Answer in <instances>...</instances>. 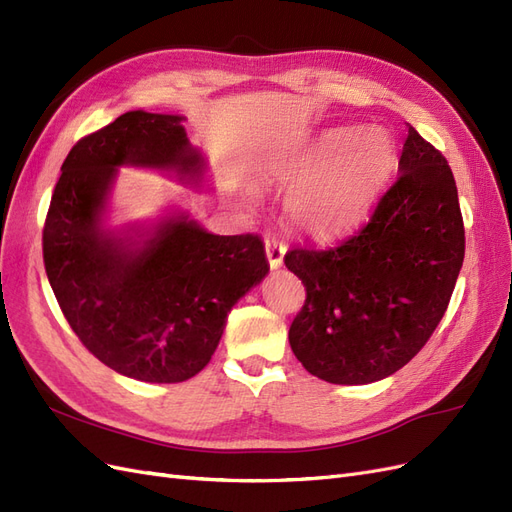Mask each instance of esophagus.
Masks as SVG:
<instances>
[{
    "label": "esophagus",
    "instance_id": "1",
    "mask_svg": "<svg viewBox=\"0 0 512 512\" xmlns=\"http://www.w3.org/2000/svg\"><path fill=\"white\" fill-rule=\"evenodd\" d=\"M266 257H268V264H270V268L272 270H276V268H281L283 266V257H285V253H287V246L276 238V236H266Z\"/></svg>",
    "mask_w": 512,
    "mask_h": 512
}]
</instances>
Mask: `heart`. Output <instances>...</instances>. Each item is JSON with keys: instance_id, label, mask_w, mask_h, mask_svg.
I'll list each match as a JSON object with an SVG mask.
<instances>
[{"instance_id": "b5f03b06", "label": "heart", "mask_w": 512, "mask_h": 512, "mask_svg": "<svg viewBox=\"0 0 512 512\" xmlns=\"http://www.w3.org/2000/svg\"><path fill=\"white\" fill-rule=\"evenodd\" d=\"M394 165V143L382 128H334L291 169L300 182L287 212L302 231L334 238L364 221Z\"/></svg>"}]
</instances>
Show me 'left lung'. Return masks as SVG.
Masks as SVG:
<instances>
[{"mask_svg": "<svg viewBox=\"0 0 512 512\" xmlns=\"http://www.w3.org/2000/svg\"><path fill=\"white\" fill-rule=\"evenodd\" d=\"M465 255L457 184L440 150L407 128L399 175L369 223L332 248H291L306 289L289 345L311 375L371 384L410 362L440 324Z\"/></svg>", "mask_w": 512, "mask_h": 512, "instance_id": "obj_1", "label": "left lung"}]
</instances>
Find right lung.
Returning a JSON list of instances; mask_svg holds the SVG:
<instances>
[{
	"label": "right lung",
	"mask_w": 512,
	"mask_h": 512,
	"mask_svg": "<svg viewBox=\"0 0 512 512\" xmlns=\"http://www.w3.org/2000/svg\"><path fill=\"white\" fill-rule=\"evenodd\" d=\"M180 115L128 111L75 143L42 229V257L72 332L109 369L186 382L210 362L225 319L270 266L255 233L214 236L186 214L133 242L102 229L122 165L199 182L203 158Z\"/></svg>",
	"instance_id": "1"
}]
</instances>
